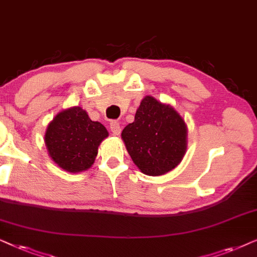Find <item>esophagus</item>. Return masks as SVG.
<instances>
[{"label": "esophagus", "instance_id": "34e87169", "mask_svg": "<svg viewBox=\"0 0 257 257\" xmlns=\"http://www.w3.org/2000/svg\"><path fill=\"white\" fill-rule=\"evenodd\" d=\"M110 131L114 135H119L121 134V125L117 121H111L110 122Z\"/></svg>", "mask_w": 257, "mask_h": 257}]
</instances>
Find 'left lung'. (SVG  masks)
Returning <instances> with one entry per match:
<instances>
[{"mask_svg": "<svg viewBox=\"0 0 257 257\" xmlns=\"http://www.w3.org/2000/svg\"><path fill=\"white\" fill-rule=\"evenodd\" d=\"M122 139L134 163L146 175L159 176L181 162L187 148V126L179 112L152 96L142 100L135 121Z\"/></svg>", "mask_w": 257, "mask_h": 257, "instance_id": "1", "label": "left lung"}]
</instances>
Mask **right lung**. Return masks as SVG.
Returning a JSON list of instances; mask_svg holds the SVG:
<instances>
[{"instance_id":"1","label":"right lung","mask_w":257,"mask_h":257,"mask_svg":"<svg viewBox=\"0 0 257 257\" xmlns=\"http://www.w3.org/2000/svg\"><path fill=\"white\" fill-rule=\"evenodd\" d=\"M107 136L103 124L91 121L82 108L74 107L55 116L44 140L55 163L67 172L78 173L90 168L98 146Z\"/></svg>"}]
</instances>
